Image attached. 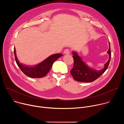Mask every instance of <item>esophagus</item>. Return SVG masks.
<instances>
[{"label":"esophagus","instance_id":"34e87169","mask_svg":"<svg viewBox=\"0 0 124 124\" xmlns=\"http://www.w3.org/2000/svg\"><path fill=\"white\" fill-rule=\"evenodd\" d=\"M70 53V51L69 49H66L64 51V54H69Z\"/></svg>","mask_w":124,"mask_h":124}]
</instances>
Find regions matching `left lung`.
<instances>
[{"label":"left lung","instance_id":"left-lung-1","mask_svg":"<svg viewBox=\"0 0 124 124\" xmlns=\"http://www.w3.org/2000/svg\"><path fill=\"white\" fill-rule=\"evenodd\" d=\"M108 44L109 49L107 53L109 54V58L108 62L104 64V68L100 70H97L88 66L85 62L82 61V58L78 54L76 51L72 52L74 65L72 70H70V73L75 80L78 82H91L98 78L104 73L108 68L111 59L109 42Z\"/></svg>","mask_w":124,"mask_h":124}]
</instances>
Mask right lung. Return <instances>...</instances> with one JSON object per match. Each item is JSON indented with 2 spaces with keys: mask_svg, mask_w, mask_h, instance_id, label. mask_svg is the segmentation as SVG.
Segmentation results:
<instances>
[{
  "mask_svg": "<svg viewBox=\"0 0 124 124\" xmlns=\"http://www.w3.org/2000/svg\"><path fill=\"white\" fill-rule=\"evenodd\" d=\"M14 54L17 66L26 76L31 78H41L46 76L50 70L53 63L63 56L61 54H52L39 64L34 66H29L23 64L19 62L16 55L15 47L14 48Z\"/></svg>",
  "mask_w": 124,
  "mask_h": 124,
  "instance_id": "add662e5",
  "label": "right lung"
}]
</instances>
